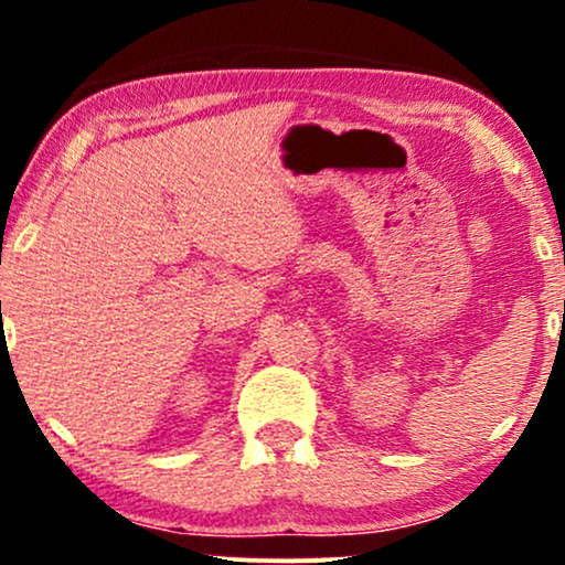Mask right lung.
<instances>
[{"label":"right lung","mask_w":565,"mask_h":565,"mask_svg":"<svg viewBox=\"0 0 565 565\" xmlns=\"http://www.w3.org/2000/svg\"><path fill=\"white\" fill-rule=\"evenodd\" d=\"M0 305H2V302H0Z\"/></svg>","instance_id":"1"}]
</instances>
